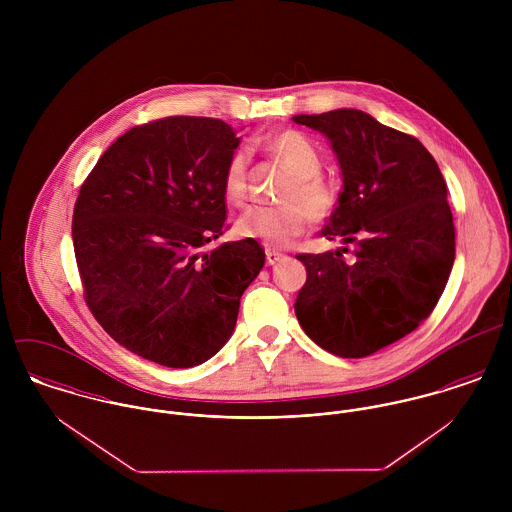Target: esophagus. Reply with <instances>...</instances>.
Here are the masks:
<instances>
[{
  "label": "esophagus",
  "instance_id": "obj_1",
  "mask_svg": "<svg viewBox=\"0 0 512 512\" xmlns=\"http://www.w3.org/2000/svg\"><path fill=\"white\" fill-rule=\"evenodd\" d=\"M282 258H284V254H280V252H276V250H266V262H268V266H276Z\"/></svg>",
  "mask_w": 512,
  "mask_h": 512
}]
</instances>
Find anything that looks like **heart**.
<instances>
[{
    "instance_id": "obj_1",
    "label": "heart",
    "mask_w": 512,
    "mask_h": 512,
    "mask_svg": "<svg viewBox=\"0 0 512 512\" xmlns=\"http://www.w3.org/2000/svg\"><path fill=\"white\" fill-rule=\"evenodd\" d=\"M266 146L295 177L284 195V203L293 205L280 209H248L236 222V230L240 236L260 240L268 248H286L303 232L305 213L309 219L319 222L335 211L337 193L319 177L323 169L321 153L301 132H280L272 136ZM248 165V149L238 147L230 153L222 171L224 197L236 207H240L248 195Z\"/></svg>"
}]
</instances>
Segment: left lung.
I'll return each instance as SVG.
<instances>
[{
	"instance_id": "obj_1",
	"label": "left lung",
	"mask_w": 512,
	"mask_h": 512,
	"mask_svg": "<svg viewBox=\"0 0 512 512\" xmlns=\"http://www.w3.org/2000/svg\"><path fill=\"white\" fill-rule=\"evenodd\" d=\"M292 120L329 140L343 177L321 230L343 246L297 256L307 282L295 315L321 349L343 359L368 357L412 333L445 290L455 260L447 187L426 147L363 110Z\"/></svg>"
}]
</instances>
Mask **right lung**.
Returning <instances> with one entry per match:
<instances>
[{
    "label": "right lung",
    "mask_w": 512,
    "mask_h": 512,
    "mask_svg": "<svg viewBox=\"0 0 512 512\" xmlns=\"http://www.w3.org/2000/svg\"><path fill=\"white\" fill-rule=\"evenodd\" d=\"M238 144L222 120H155L120 136L80 187L73 244L84 299L116 343L157 365L215 357L264 268L252 238L203 252L224 230L222 171Z\"/></svg>",
    "instance_id": "1"
}]
</instances>
